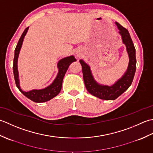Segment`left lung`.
<instances>
[{
	"mask_svg": "<svg viewBox=\"0 0 153 153\" xmlns=\"http://www.w3.org/2000/svg\"><path fill=\"white\" fill-rule=\"evenodd\" d=\"M116 24L120 30V33L122 37L123 42L126 45L127 51L129 57L128 68L122 78L111 86L98 85L93 79L88 65L82 60H80V63L82 65L84 82L87 90L96 97L106 100H114L128 89L133 82L136 71L135 49L129 33L128 30L119 23L116 22Z\"/></svg>",
	"mask_w": 153,
	"mask_h": 153,
	"instance_id": "obj_1",
	"label": "left lung"
}]
</instances>
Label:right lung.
Here are the masks:
<instances>
[{
    "label": "right lung",
    "instance_id": "obj_1",
    "mask_svg": "<svg viewBox=\"0 0 153 153\" xmlns=\"http://www.w3.org/2000/svg\"><path fill=\"white\" fill-rule=\"evenodd\" d=\"M28 27H26L23 33L22 34L19 41L18 42V44L16 47L15 53H14V63H13V73L16 85L19 89L20 91L22 94L26 96L27 98H29L31 100L34 102H45L47 101L50 100L53 98L57 96L59 92H60L62 87V82L65 73L71 63L74 61H76V59L74 57V56H70V57H65L62 59L61 60L59 61L58 63V68H59V73L57 77L55 79L50 86L47 87V88L42 90H32L29 92H24L20 88V84H19V78H18V67H17V62L18 57L19 55V52L20 48L22 45V42L24 38V36L28 30Z\"/></svg>",
    "mask_w": 153,
    "mask_h": 153
}]
</instances>
